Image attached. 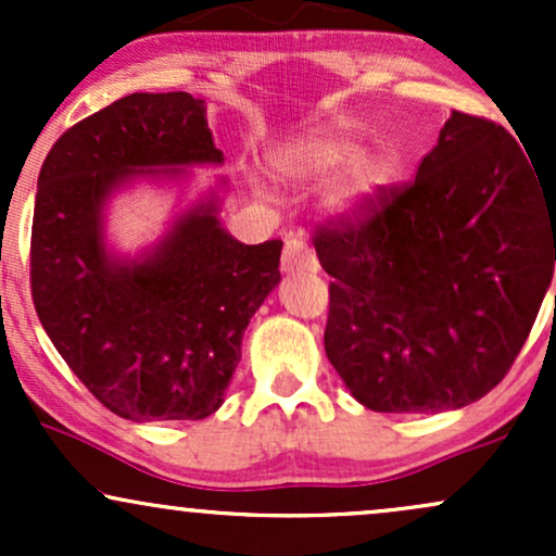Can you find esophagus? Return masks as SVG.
Masks as SVG:
<instances>
[{"mask_svg":"<svg viewBox=\"0 0 556 556\" xmlns=\"http://www.w3.org/2000/svg\"><path fill=\"white\" fill-rule=\"evenodd\" d=\"M282 271L285 274H303V271H318V258L314 248L308 242L292 238L285 242L282 253Z\"/></svg>","mask_w":556,"mask_h":556,"instance_id":"esophagus-1","label":"esophagus"}]
</instances>
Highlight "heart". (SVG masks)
<instances>
[{"label":"heart","instance_id":"heart-1","mask_svg":"<svg viewBox=\"0 0 556 556\" xmlns=\"http://www.w3.org/2000/svg\"><path fill=\"white\" fill-rule=\"evenodd\" d=\"M274 167L279 175L300 182H327L331 177L353 169L337 195L340 212H361V208L371 206L392 185V172L387 164L363 162L361 146L350 138L334 136V132H314V136L285 143L274 154Z\"/></svg>","mask_w":556,"mask_h":556}]
</instances>
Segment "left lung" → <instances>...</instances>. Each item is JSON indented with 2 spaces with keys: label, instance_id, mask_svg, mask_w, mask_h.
<instances>
[{
  "label": "left lung",
  "instance_id": "obj_1",
  "mask_svg": "<svg viewBox=\"0 0 556 556\" xmlns=\"http://www.w3.org/2000/svg\"><path fill=\"white\" fill-rule=\"evenodd\" d=\"M522 149L452 112L416 180L316 227L324 348L361 405L457 410L507 376L556 261V175Z\"/></svg>",
  "mask_w": 556,
  "mask_h": 556
}]
</instances>
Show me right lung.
I'll return each mask as SVG.
<instances>
[{"label": "right lung", "instance_id": "1", "mask_svg": "<svg viewBox=\"0 0 556 556\" xmlns=\"http://www.w3.org/2000/svg\"><path fill=\"white\" fill-rule=\"evenodd\" d=\"M206 106L185 91L130 93L62 132L43 159L30 229V295L56 353L127 420L219 410L245 327L279 285L282 240L245 245L216 195L140 258L104 245V203L136 177L222 164Z\"/></svg>", "mask_w": 556, "mask_h": 556}]
</instances>
